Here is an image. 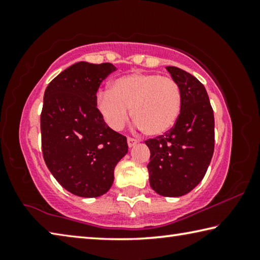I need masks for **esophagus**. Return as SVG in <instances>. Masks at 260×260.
Masks as SVG:
<instances>
[{
    "label": "esophagus",
    "mask_w": 260,
    "mask_h": 260,
    "mask_svg": "<svg viewBox=\"0 0 260 260\" xmlns=\"http://www.w3.org/2000/svg\"><path fill=\"white\" fill-rule=\"evenodd\" d=\"M138 142H139V141L136 140V139H133V138H128V139H127V143H128V147H129V148L134 147L135 144L138 143Z\"/></svg>",
    "instance_id": "1"
}]
</instances>
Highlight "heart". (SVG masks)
<instances>
[{
  "label": "heart",
  "mask_w": 260,
  "mask_h": 260,
  "mask_svg": "<svg viewBox=\"0 0 260 260\" xmlns=\"http://www.w3.org/2000/svg\"><path fill=\"white\" fill-rule=\"evenodd\" d=\"M96 108L105 122L120 131L132 117L148 136H160L173 128L182 108L179 83L170 77L155 73H131L110 83L109 90H101Z\"/></svg>",
  "instance_id": "1"
}]
</instances>
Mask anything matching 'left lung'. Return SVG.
Here are the masks:
<instances>
[{"label": "left lung", "mask_w": 260, "mask_h": 260, "mask_svg": "<svg viewBox=\"0 0 260 260\" xmlns=\"http://www.w3.org/2000/svg\"><path fill=\"white\" fill-rule=\"evenodd\" d=\"M166 70L179 83L182 108L172 129L146 141L149 181L159 195L179 197L191 191L208 171L214 150V116L203 83L179 68Z\"/></svg>", "instance_id": "left-lung-1"}]
</instances>
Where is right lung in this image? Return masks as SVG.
<instances>
[{"instance_id": "right-lung-1", "label": "right lung", "mask_w": 260, "mask_h": 260, "mask_svg": "<svg viewBox=\"0 0 260 260\" xmlns=\"http://www.w3.org/2000/svg\"><path fill=\"white\" fill-rule=\"evenodd\" d=\"M116 71L111 63L79 61L52 79L41 112L46 165L68 191L99 197L112 186L114 167L128 151L126 136L105 124L96 108L101 82Z\"/></svg>"}]
</instances>
